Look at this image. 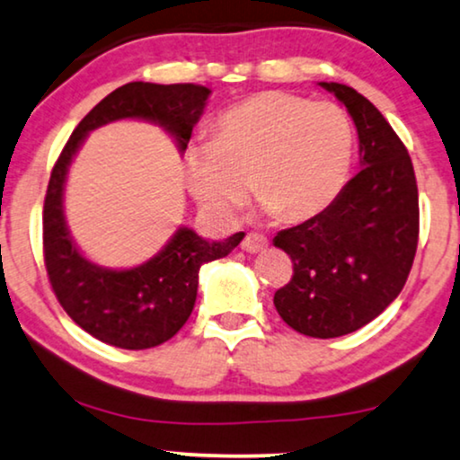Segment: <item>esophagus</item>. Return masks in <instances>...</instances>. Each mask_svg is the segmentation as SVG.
<instances>
[{"label": "esophagus", "instance_id": "obj_1", "mask_svg": "<svg viewBox=\"0 0 460 460\" xmlns=\"http://www.w3.org/2000/svg\"><path fill=\"white\" fill-rule=\"evenodd\" d=\"M243 252L247 253H260L269 247V241H266L264 234H258V232H249V234L241 243Z\"/></svg>", "mask_w": 460, "mask_h": 460}]
</instances>
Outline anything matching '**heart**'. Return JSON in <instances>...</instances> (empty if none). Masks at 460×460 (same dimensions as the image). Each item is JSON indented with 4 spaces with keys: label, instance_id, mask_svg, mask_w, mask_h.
<instances>
[{
    "label": "heart",
    "instance_id": "obj_1",
    "mask_svg": "<svg viewBox=\"0 0 460 460\" xmlns=\"http://www.w3.org/2000/svg\"><path fill=\"white\" fill-rule=\"evenodd\" d=\"M354 132L343 109L264 92L215 121V138L185 153L187 190L208 217L232 224L249 200L286 224L331 207L349 172Z\"/></svg>",
    "mask_w": 460,
    "mask_h": 460
}]
</instances>
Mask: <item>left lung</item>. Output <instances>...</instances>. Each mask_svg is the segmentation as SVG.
<instances>
[{"instance_id":"obj_1","label":"left lung","mask_w":460,"mask_h":460,"mask_svg":"<svg viewBox=\"0 0 460 460\" xmlns=\"http://www.w3.org/2000/svg\"><path fill=\"white\" fill-rule=\"evenodd\" d=\"M358 129L360 172L317 217L277 232L294 275L277 314L307 337L358 331L403 290L418 247L420 208L411 157L376 106L341 83H320Z\"/></svg>"}]
</instances>
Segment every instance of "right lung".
<instances>
[{
    "mask_svg": "<svg viewBox=\"0 0 460 460\" xmlns=\"http://www.w3.org/2000/svg\"><path fill=\"white\" fill-rule=\"evenodd\" d=\"M208 95L207 87L194 83L123 84L78 123L55 162L42 213L44 266L66 314L102 343L121 349H146L172 339L194 309L200 266L228 256L245 232H236L226 241H207L191 228H179L149 262L128 270L104 269L89 262L67 232L64 215L67 168L84 136L119 119L157 123L177 140L179 151H185Z\"/></svg>",
    "mask_w": 460,
    "mask_h": 460,
    "instance_id": "add662e5",
    "label": "right lung"
}]
</instances>
